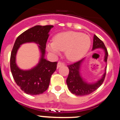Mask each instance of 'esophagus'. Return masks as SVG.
I'll list each match as a JSON object with an SVG mask.
<instances>
[{"label": "esophagus", "mask_w": 120, "mask_h": 120, "mask_svg": "<svg viewBox=\"0 0 120 120\" xmlns=\"http://www.w3.org/2000/svg\"><path fill=\"white\" fill-rule=\"evenodd\" d=\"M64 63L63 62H61V61H59L57 63V68H60V67L62 66H64Z\"/></svg>", "instance_id": "34e87169"}]
</instances>
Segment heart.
<instances>
[{"label": "heart", "instance_id": "b5f03b06", "mask_svg": "<svg viewBox=\"0 0 120 120\" xmlns=\"http://www.w3.org/2000/svg\"><path fill=\"white\" fill-rule=\"evenodd\" d=\"M91 45V40L88 35L79 32L67 31L57 34L53 42L47 45V49L54 55L65 51L67 59L76 61L81 59L87 53Z\"/></svg>", "mask_w": 120, "mask_h": 120}]
</instances>
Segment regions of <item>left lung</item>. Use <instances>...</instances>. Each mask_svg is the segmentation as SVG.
Instances as JSON below:
<instances>
[{
  "instance_id": "obj_1",
  "label": "left lung",
  "mask_w": 120,
  "mask_h": 120,
  "mask_svg": "<svg viewBox=\"0 0 120 120\" xmlns=\"http://www.w3.org/2000/svg\"><path fill=\"white\" fill-rule=\"evenodd\" d=\"M97 49H102L104 50V61L107 63L108 53L105 44L98 37L94 35L92 50ZM83 60L84 59H83L75 63L68 66L69 69V73L66 80L67 85L69 90L71 92V93L77 96L88 95L97 90L104 82L106 75L107 66L105 67V71L101 79L95 83H87L82 79L80 74V66Z\"/></svg>"
}]
</instances>
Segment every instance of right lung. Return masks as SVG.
<instances>
[{"instance_id": "add662e5", "label": "right lung", "mask_w": 120, "mask_h": 120, "mask_svg": "<svg viewBox=\"0 0 120 120\" xmlns=\"http://www.w3.org/2000/svg\"><path fill=\"white\" fill-rule=\"evenodd\" d=\"M52 25H36L23 32L15 42L10 59V66L15 81L22 90L30 95H40L49 86L52 74L56 71L57 62H51L44 59L49 32ZM34 42L39 44L41 56L38 64L28 71L20 69L16 63V55L20 45Z\"/></svg>"}]
</instances>
